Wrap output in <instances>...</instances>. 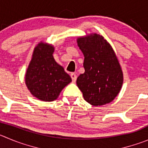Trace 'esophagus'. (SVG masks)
<instances>
[{"label":"esophagus","instance_id":"1","mask_svg":"<svg viewBox=\"0 0 148 148\" xmlns=\"http://www.w3.org/2000/svg\"><path fill=\"white\" fill-rule=\"evenodd\" d=\"M71 79H72L73 82H75L76 80H77V75H76L74 73H71Z\"/></svg>","mask_w":148,"mask_h":148}]
</instances>
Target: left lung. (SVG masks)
<instances>
[{
	"instance_id": "1",
	"label": "left lung",
	"mask_w": 148,
	"mask_h": 148,
	"mask_svg": "<svg viewBox=\"0 0 148 148\" xmlns=\"http://www.w3.org/2000/svg\"><path fill=\"white\" fill-rule=\"evenodd\" d=\"M77 42L85 57V72L77 79L84 99L95 107L110 103L120 93L123 82L122 69L114 49L97 34L78 37Z\"/></svg>"
}]
</instances>
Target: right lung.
Listing matches in <instances>:
<instances>
[{
    "instance_id": "1",
    "label": "right lung",
    "mask_w": 148,
    "mask_h": 148,
    "mask_svg": "<svg viewBox=\"0 0 148 148\" xmlns=\"http://www.w3.org/2000/svg\"><path fill=\"white\" fill-rule=\"evenodd\" d=\"M55 47L41 41L35 47L25 82L30 93L43 101H52L58 98L62 90L71 82V78L53 57Z\"/></svg>"
}]
</instances>
